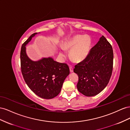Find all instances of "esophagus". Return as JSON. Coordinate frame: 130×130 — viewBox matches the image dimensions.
Returning <instances> with one entry per match:
<instances>
[{
	"label": "esophagus",
	"mask_w": 130,
	"mask_h": 130,
	"mask_svg": "<svg viewBox=\"0 0 130 130\" xmlns=\"http://www.w3.org/2000/svg\"><path fill=\"white\" fill-rule=\"evenodd\" d=\"M70 72H72L73 71V69L72 67H70Z\"/></svg>",
	"instance_id": "34e87169"
}]
</instances>
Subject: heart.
<instances>
[{
    "instance_id": "b5f03b06",
    "label": "heart",
    "mask_w": 130,
    "mask_h": 130,
    "mask_svg": "<svg viewBox=\"0 0 130 130\" xmlns=\"http://www.w3.org/2000/svg\"><path fill=\"white\" fill-rule=\"evenodd\" d=\"M91 46L90 37L86 35H76L66 40L64 43L62 48L65 50H71L70 57L75 62H80L87 58ZM61 56L64 53L60 52Z\"/></svg>"
}]
</instances>
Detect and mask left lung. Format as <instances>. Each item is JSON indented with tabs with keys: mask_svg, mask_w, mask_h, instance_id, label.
Wrapping results in <instances>:
<instances>
[{
	"mask_svg": "<svg viewBox=\"0 0 130 130\" xmlns=\"http://www.w3.org/2000/svg\"><path fill=\"white\" fill-rule=\"evenodd\" d=\"M113 65L112 47L104 36L90 50L87 58L75 66L78 76L77 89L87 96L99 94L108 84Z\"/></svg>",
	"mask_w": 130,
	"mask_h": 130,
	"instance_id": "8db88e82",
	"label": "left lung"
}]
</instances>
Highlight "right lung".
Here are the masks:
<instances>
[{
	"mask_svg": "<svg viewBox=\"0 0 130 130\" xmlns=\"http://www.w3.org/2000/svg\"><path fill=\"white\" fill-rule=\"evenodd\" d=\"M36 34L31 35L21 47V72L26 84L32 91L42 99H51L60 93L70 70L65 63H59L52 58L34 61L28 57L25 46Z\"/></svg>",
	"mask_w": 130,
	"mask_h": 130,
	"instance_id": "right-lung-1",
	"label": "right lung"
}]
</instances>
